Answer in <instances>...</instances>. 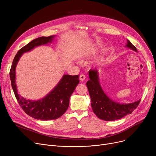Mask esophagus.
<instances>
[{
    "instance_id": "1",
    "label": "esophagus",
    "mask_w": 156,
    "mask_h": 156,
    "mask_svg": "<svg viewBox=\"0 0 156 156\" xmlns=\"http://www.w3.org/2000/svg\"><path fill=\"white\" fill-rule=\"evenodd\" d=\"M85 78H86L85 75H80V81H84L85 80Z\"/></svg>"
}]
</instances>
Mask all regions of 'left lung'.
Returning a JSON list of instances; mask_svg holds the SVG:
<instances>
[{"instance_id": "8db88e82", "label": "left lung", "mask_w": 156, "mask_h": 156, "mask_svg": "<svg viewBox=\"0 0 156 156\" xmlns=\"http://www.w3.org/2000/svg\"><path fill=\"white\" fill-rule=\"evenodd\" d=\"M126 47L137 52L136 48L129 40ZM89 78L87 83L91 98V105L95 115L105 121H115L132 113L140 102L139 100L130 104H119L112 101L105 94L100 85L97 69L89 71Z\"/></svg>"}]
</instances>
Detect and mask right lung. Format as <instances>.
I'll return each instance as SVG.
<instances>
[{"instance_id":"add662e5","label":"right lung","mask_w":156,"mask_h":156,"mask_svg":"<svg viewBox=\"0 0 156 156\" xmlns=\"http://www.w3.org/2000/svg\"><path fill=\"white\" fill-rule=\"evenodd\" d=\"M54 36L41 37L22 47L15 55L10 69V78L15 97L22 109L30 116L36 119L52 120L60 118L66 112L69 98L80 82L79 76L65 75L59 83L44 99L37 101L27 100L18 94L16 84V67L23 53L35 47L51 42Z\"/></svg>"}]
</instances>
